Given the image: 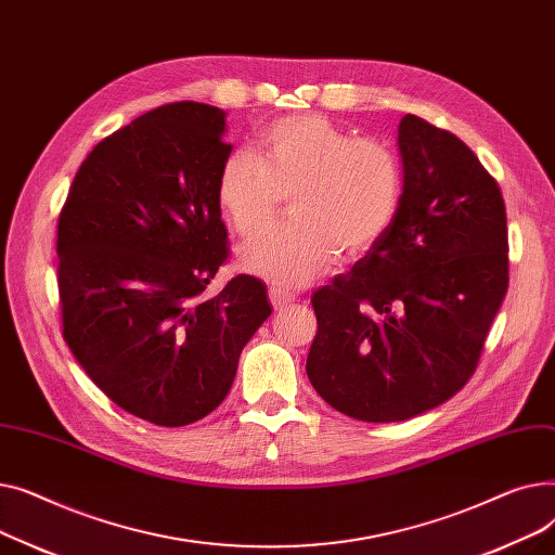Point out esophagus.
I'll return each mask as SVG.
<instances>
[{
  "label": "esophagus",
  "instance_id": "1",
  "mask_svg": "<svg viewBox=\"0 0 555 555\" xmlns=\"http://www.w3.org/2000/svg\"><path fill=\"white\" fill-rule=\"evenodd\" d=\"M270 301H272L274 310H283V308H287L289 304L295 301V297L289 295V293H285V289H279V287H270Z\"/></svg>",
  "mask_w": 555,
  "mask_h": 555
}]
</instances>
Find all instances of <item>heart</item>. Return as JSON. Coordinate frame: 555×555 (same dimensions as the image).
<instances>
[{
    "mask_svg": "<svg viewBox=\"0 0 555 555\" xmlns=\"http://www.w3.org/2000/svg\"><path fill=\"white\" fill-rule=\"evenodd\" d=\"M262 157L231 149L216 193L233 229L256 236L293 195V220L241 251V268L281 287L324 274L339 254L360 256L380 243L402 202V164L391 145L356 139L322 114H293L260 134Z\"/></svg>",
    "mask_w": 555,
    "mask_h": 555,
    "instance_id": "obj_1",
    "label": "heart"
}]
</instances>
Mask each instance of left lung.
Here are the masks:
<instances>
[{
    "instance_id": "obj_1",
    "label": "left lung",
    "mask_w": 555,
    "mask_h": 555,
    "mask_svg": "<svg viewBox=\"0 0 555 555\" xmlns=\"http://www.w3.org/2000/svg\"><path fill=\"white\" fill-rule=\"evenodd\" d=\"M402 202L387 236L312 295L306 373L337 412L398 423L470 380L508 289L502 191L459 137L404 114Z\"/></svg>"
}]
</instances>
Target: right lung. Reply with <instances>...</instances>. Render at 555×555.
Returning <instances> with one entry per match:
<instances>
[{"mask_svg": "<svg viewBox=\"0 0 555 555\" xmlns=\"http://www.w3.org/2000/svg\"><path fill=\"white\" fill-rule=\"evenodd\" d=\"M227 114L170 103L105 137L80 164L57 218V293L69 351L112 400L162 427L224 400L238 358L272 314L268 287L233 276L216 193Z\"/></svg>", "mask_w": 555, "mask_h": 555, "instance_id": "add662e5", "label": "right lung"}]
</instances>
